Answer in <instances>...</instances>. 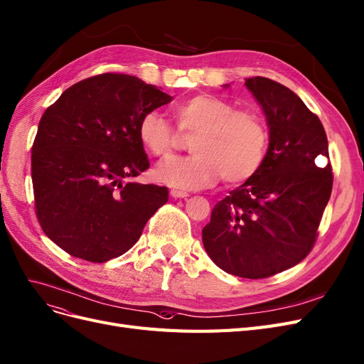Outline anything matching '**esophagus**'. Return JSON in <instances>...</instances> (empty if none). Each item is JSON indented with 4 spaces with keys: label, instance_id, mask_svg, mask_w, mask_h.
<instances>
[{
    "label": "esophagus",
    "instance_id": "1",
    "mask_svg": "<svg viewBox=\"0 0 364 364\" xmlns=\"http://www.w3.org/2000/svg\"><path fill=\"white\" fill-rule=\"evenodd\" d=\"M170 196H171V197H174V198H185V197H188V196H190V194L185 193V191L171 190V191H170Z\"/></svg>",
    "mask_w": 364,
    "mask_h": 364
}]
</instances>
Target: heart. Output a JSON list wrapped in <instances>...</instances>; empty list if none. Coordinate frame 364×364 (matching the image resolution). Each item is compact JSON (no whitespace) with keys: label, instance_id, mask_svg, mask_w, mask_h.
<instances>
[{"label":"heart","instance_id":"1","mask_svg":"<svg viewBox=\"0 0 364 364\" xmlns=\"http://www.w3.org/2000/svg\"><path fill=\"white\" fill-rule=\"evenodd\" d=\"M182 134H194V155L173 159L156 170V179L182 190L214 185L220 178L236 185L252 179L267 156L269 135L255 111L236 109L223 97L200 93L173 107ZM139 139L150 155L164 161L178 147V134L158 111H149L139 124Z\"/></svg>","mask_w":364,"mask_h":364}]
</instances>
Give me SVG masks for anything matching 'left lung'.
<instances>
[{
  "instance_id": "left-lung-1",
  "label": "left lung",
  "mask_w": 364,
  "mask_h": 364,
  "mask_svg": "<svg viewBox=\"0 0 364 364\" xmlns=\"http://www.w3.org/2000/svg\"><path fill=\"white\" fill-rule=\"evenodd\" d=\"M265 112L269 146L262 167L214 206L203 228L206 253L223 271L267 279L295 267L315 245L331 188L327 134L292 90L269 78L245 80Z\"/></svg>"
}]
</instances>
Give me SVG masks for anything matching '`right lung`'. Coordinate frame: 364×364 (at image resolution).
Segmentation results:
<instances>
[{"label":"right lung","mask_w":364,"mask_h":364,"mask_svg":"<svg viewBox=\"0 0 364 364\" xmlns=\"http://www.w3.org/2000/svg\"><path fill=\"white\" fill-rule=\"evenodd\" d=\"M171 99L131 75L101 73L43 112L31 149L36 215L70 256L95 263L122 256L167 203V186L123 179L149 168L139 124Z\"/></svg>","instance_id":"obj_1"}]
</instances>
